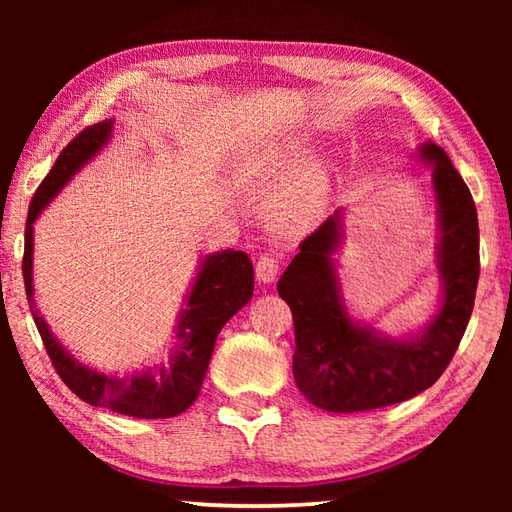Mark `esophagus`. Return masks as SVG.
Returning <instances> with one entry per match:
<instances>
[{"instance_id": "34e87169", "label": "esophagus", "mask_w": 512, "mask_h": 512, "mask_svg": "<svg viewBox=\"0 0 512 512\" xmlns=\"http://www.w3.org/2000/svg\"><path fill=\"white\" fill-rule=\"evenodd\" d=\"M255 273L262 284H270V281H275V277L279 273V259L275 255H268V253L262 255L257 259Z\"/></svg>"}]
</instances>
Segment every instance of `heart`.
I'll return each instance as SVG.
<instances>
[{
    "instance_id": "obj_1",
    "label": "heart",
    "mask_w": 512,
    "mask_h": 512,
    "mask_svg": "<svg viewBox=\"0 0 512 512\" xmlns=\"http://www.w3.org/2000/svg\"><path fill=\"white\" fill-rule=\"evenodd\" d=\"M303 156H306V149L301 145H292L284 151V167L281 171L292 173L303 167ZM325 191H328V171L323 165L314 162L306 171L301 173L295 187H292L288 200L279 206V224L288 228V231H306L314 222H317V215L325 200Z\"/></svg>"
}]
</instances>
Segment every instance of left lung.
I'll return each mask as SVG.
<instances>
[{"label":"left lung","instance_id":"1","mask_svg":"<svg viewBox=\"0 0 512 512\" xmlns=\"http://www.w3.org/2000/svg\"><path fill=\"white\" fill-rule=\"evenodd\" d=\"M420 158L433 167L444 297L418 339H385L347 317L330 257L343 233L339 211L303 239L277 284L295 321L292 374L301 394L325 411H367L418 396L449 367L469 325L480 279L473 195L442 147L422 145Z\"/></svg>","mask_w":512,"mask_h":512}]
</instances>
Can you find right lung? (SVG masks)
<instances>
[{"label":"right lung","mask_w":512,"mask_h":512,"mask_svg":"<svg viewBox=\"0 0 512 512\" xmlns=\"http://www.w3.org/2000/svg\"><path fill=\"white\" fill-rule=\"evenodd\" d=\"M112 125L114 121L96 123L74 136L35 191L28 209L24 262H21L26 297L54 369L76 396L94 407H105L132 418H173L187 411L198 398L215 339L224 323L253 297V264L244 250H224L204 259L200 275L191 288L187 308L182 310L176 332L178 347L173 350L169 363L134 376L103 374L74 361L52 336L32 297V224L74 173L99 154L112 134Z\"/></svg>","instance_id":"1"}]
</instances>
